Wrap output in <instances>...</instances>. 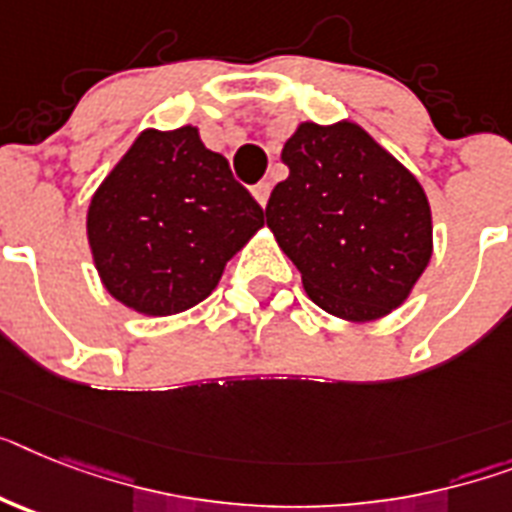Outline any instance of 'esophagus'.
Here are the masks:
<instances>
[{
  "mask_svg": "<svg viewBox=\"0 0 512 512\" xmlns=\"http://www.w3.org/2000/svg\"><path fill=\"white\" fill-rule=\"evenodd\" d=\"M269 193H272V185L269 183L253 185V198H256L261 206H266V201H269Z\"/></svg>",
  "mask_w": 512,
  "mask_h": 512,
  "instance_id": "esophagus-1",
  "label": "esophagus"
}]
</instances>
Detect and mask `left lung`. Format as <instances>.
Masks as SVG:
<instances>
[{"instance_id": "obj_1", "label": "left lung", "mask_w": 512, "mask_h": 512, "mask_svg": "<svg viewBox=\"0 0 512 512\" xmlns=\"http://www.w3.org/2000/svg\"><path fill=\"white\" fill-rule=\"evenodd\" d=\"M287 180L266 204L316 306L371 322L408 298L432 259L424 188L356 122H303L282 149Z\"/></svg>"}]
</instances>
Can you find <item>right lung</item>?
<instances>
[{
  "instance_id": "right-lung-1",
  "label": "right lung",
  "mask_w": 512,
  "mask_h": 512,
  "mask_svg": "<svg viewBox=\"0 0 512 512\" xmlns=\"http://www.w3.org/2000/svg\"><path fill=\"white\" fill-rule=\"evenodd\" d=\"M261 225L264 209L190 125L143 130L88 206L101 282L146 316L204 301Z\"/></svg>"
}]
</instances>
